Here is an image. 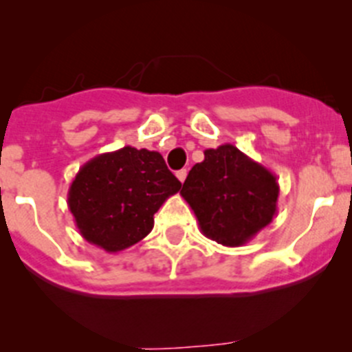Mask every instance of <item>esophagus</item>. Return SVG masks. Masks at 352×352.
<instances>
[{
	"label": "esophagus",
	"instance_id": "obj_1",
	"mask_svg": "<svg viewBox=\"0 0 352 352\" xmlns=\"http://www.w3.org/2000/svg\"><path fill=\"white\" fill-rule=\"evenodd\" d=\"M186 177H187V170H179V172H177V179H179L180 182H184Z\"/></svg>",
	"mask_w": 352,
	"mask_h": 352
}]
</instances>
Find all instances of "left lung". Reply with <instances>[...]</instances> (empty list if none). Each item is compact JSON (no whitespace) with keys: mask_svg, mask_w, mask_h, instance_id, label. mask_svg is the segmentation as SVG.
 Instances as JSON below:
<instances>
[{"mask_svg":"<svg viewBox=\"0 0 352 352\" xmlns=\"http://www.w3.org/2000/svg\"><path fill=\"white\" fill-rule=\"evenodd\" d=\"M180 194L202 235L225 247H242L278 212L279 184L271 170L226 143L204 151Z\"/></svg>","mask_w":352,"mask_h":352,"instance_id":"left-lung-1","label":"left lung"}]
</instances>
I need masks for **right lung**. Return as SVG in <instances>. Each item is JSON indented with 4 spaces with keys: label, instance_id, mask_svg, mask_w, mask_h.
Instances as JSON below:
<instances>
[{
    "label": "right lung",
    "instance_id": "1",
    "mask_svg": "<svg viewBox=\"0 0 352 352\" xmlns=\"http://www.w3.org/2000/svg\"><path fill=\"white\" fill-rule=\"evenodd\" d=\"M180 187L158 151L124 146L97 155L78 170L67 208L88 243L116 254L153 230L155 212Z\"/></svg>",
    "mask_w": 352,
    "mask_h": 352
}]
</instances>
